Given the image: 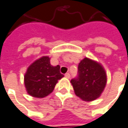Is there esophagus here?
<instances>
[{
    "mask_svg": "<svg viewBox=\"0 0 128 128\" xmlns=\"http://www.w3.org/2000/svg\"><path fill=\"white\" fill-rule=\"evenodd\" d=\"M65 76H66L67 78H70V74H69V73H67V74H65Z\"/></svg>",
    "mask_w": 128,
    "mask_h": 128,
    "instance_id": "1",
    "label": "esophagus"
}]
</instances>
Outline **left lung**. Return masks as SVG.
Instances as JSON below:
<instances>
[{"label": "left lung", "mask_w": 128, "mask_h": 128, "mask_svg": "<svg viewBox=\"0 0 128 128\" xmlns=\"http://www.w3.org/2000/svg\"><path fill=\"white\" fill-rule=\"evenodd\" d=\"M78 76L70 80L77 96L85 102L98 99L106 84V74L97 61L85 58L78 64Z\"/></svg>", "instance_id": "1"}]
</instances>
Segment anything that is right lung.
Segmentation results:
<instances>
[{
	"label": "right lung",
	"mask_w": 128,
	"mask_h": 128,
	"mask_svg": "<svg viewBox=\"0 0 128 128\" xmlns=\"http://www.w3.org/2000/svg\"><path fill=\"white\" fill-rule=\"evenodd\" d=\"M48 56H42L29 66L24 75V86L30 96L44 98L53 92L58 80L64 76L60 66L50 64Z\"/></svg>",
	"instance_id": "1"
}]
</instances>
